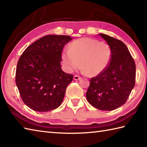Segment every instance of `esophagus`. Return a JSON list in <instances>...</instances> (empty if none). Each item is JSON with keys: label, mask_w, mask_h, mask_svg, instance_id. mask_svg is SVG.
<instances>
[{"label": "esophagus", "mask_w": 147, "mask_h": 147, "mask_svg": "<svg viewBox=\"0 0 147 147\" xmlns=\"http://www.w3.org/2000/svg\"><path fill=\"white\" fill-rule=\"evenodd\" d=\"M80 79H81V77L79 76L75 75V76H74V80H80Z\"/></svg>", "instance_id": "esophagus-1"}]
</instances>
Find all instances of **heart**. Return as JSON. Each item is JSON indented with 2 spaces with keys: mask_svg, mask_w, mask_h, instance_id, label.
I'll list each match as a JSON object with an SVG mask.
<instances>
[{
  "mask_svg": "<svg viewBox=\"0 0 147 147\" xmlns=\"http://www.w3.org/2000/svg\"><path fill=\"white\" fill-rule=\"evenodd\" d=\"M112 50L108 43L92 38H82L72 42L69 50H64L61 58L68 72L80 65L85 73L95 76L102 73L109 65Z\"/></svg>",
  "mask_w": 147,
  "mask_h": 147,
  "instance_id": "obj_1",
  "label": "heart"
}]
</instances>
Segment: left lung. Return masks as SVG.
<instances>
[{
	"label": "left lung",
	"mask_w": 147,
	"mask_h": 147,
	"mask_svg": "<svg viewBox=\"0 0 147 147\" xmlns=\"http://www.w3.org/2000/svg\"><path fill=\"white\" fill-rule=\"evenodd\" d=\"M112 50L109 65L90 80L87 100L102 111H113L126 103L135 85L136 65L128 49L121 40L100 33Z\"/></svg>",
	"instance_id": "8db88e82"
}]
</instances>
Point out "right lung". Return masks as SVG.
Returning a JSON list of instances; mask_svg holds the SVG:
<instances>
[{"mask_svg": "<svg viewBox=\"0 0 147 147\" xmlns=\"http://www.w3.org/2000/svg\"><path fill=\"white\" fill-rule=\"evenodd\" d=\"M72 38L47 35L25 49L18 62L16 83L21 98L37 112L57 109L63 100L73 76L62 70L61 53Z\"/></svg>", "mask_w": 147, "mask_h": 147, "instance_id": "1", "label": "right lung"}]
</instances>
